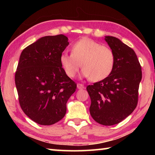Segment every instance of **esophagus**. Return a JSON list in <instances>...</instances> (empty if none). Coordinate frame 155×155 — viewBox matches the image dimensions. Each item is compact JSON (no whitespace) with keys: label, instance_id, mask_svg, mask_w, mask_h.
Segmentation results:
<instances>
[{"label":"esophagus","instance_id":"obj_1","mask_svg":"<svg viewBox=\"0 0 155 155\" xmlns=\"http://www.w3.org/2000/svg\"><path fill=\"white\" fill-rule=\"evenodd\" d=\"M77 88L79 89V90H82V89L85 88V86H84L83 84H81V83H78L77 84Z\"/></svg>","mask_w":155,"mask_h":155}]
</instances>
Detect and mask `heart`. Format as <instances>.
Returning a JSON list of instances; mask_svg holds the SVG:
<instances>
[{"label": "heart", "mask_w": 155, "mask_h": 155, "mask_svg": "<svg viewBox=\"0 0 155 155\" xmlns=\"http://www.w3.org/2000/svg\"><path fill=\"white\" fill-rule=\"evenodd\" d=\"M60 63L70 78L74 77L82 67L83 77L96 82L111 74L114 68L115 54L109 47L85 38L73 44L71 53L63 52Z\"/></svg>", "instance_id": "obj_1"}]
</instances>
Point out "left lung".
Returning <instances> with one entry per match:
<instances>
[{"instance_id": "left-lung-1", "label": "left lung", "mask_w": 155, "mask_h": 155, "mask_svg": "<svg viewBox=\"0 0 155 155\" xmlns=\"http://www.w3.org/2000/svg\"><path fill=\"white\" fill-rule=\"evenodd\" d=\"M105 40L115 54L114 70L106 78L88 85L87 91L91 117L102 125L111 126L122 122L137 107L142 72L132 48L115 37L106 36Z\"/></svg>"}]
</instances>
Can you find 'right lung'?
Instances as JSON below:
<instances>
[{
	"mask_svg": "<svg viewBox=\"0 0 155 155\" xmlns=\"http://www.w3.org/2000/svg\"><path fill=\"white\" fill-rule=\"evenodd\" d=\"M68 39L46 36L23 50L15 74L18 100L23 112L36 123L51 125L66 113L67 101L77 83L65 74L60 56Z\"/></svg>",
	"mask_w": 155,
	"mask_h": 155,
	"instance_id": "1",
	"label": "right lung"
}]
</instances>
